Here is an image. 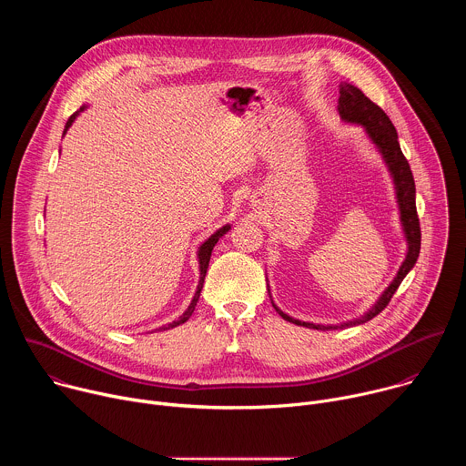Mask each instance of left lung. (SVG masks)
I'll return each mask as SVG.
<instances>
[{
    "mask_svg": "<svg viewBox=\"0 0 466 466\" xmlns=\"http://www.w3.org/2000/svg\"><path fill=\"white\" fill-rule=\"evenodd\" d=\"M339 94L341 96H339L338 110H339L341 119H345L347 123H356V125L365 127L369 138L372 140V144H376V147L380 149V153L390 171L394 189H396L398 210H400L402 228H404V234L408 239V254H406L404 263L400 265V269H398L394 280L389 284V288L383 291V295L378 299V302L361 319L349 320L339 326L338 324H331V326L313 324V322H304V320L289 317L288 313L279 309V306L273 302L275 309L280 313V317L284 320H289L297 326L313 328V329H336V328L363 324V322L370 320L372 317H376L390 302L398 286L402 284L406 275L413 269V265L417 263V258L420 252V223H419L417 205H415V180H413L410 162L406 160V157L400 149V144H398V135H396L394 125L390 123L389 116L376 103H372L360 88H356L352 85H341Z\"/></svg>",
    "mask_w": 466,
    "mask_h": 466,
    "instance_id": "left-lung-1",
    "label": "left lung"
}]
</instances>
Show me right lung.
<instances>
[{"mask_svg":"<svg viewBox=\"0 0 466 466\" xmlns=\"http://www.w3.org/2000/svg\"><path fill=\"white\" fill-rule=\"evenodd\" d=\"M81 110H85V106L81 108ZM81 110H77V112H74L72 116H70V119L66 121V127H64V132L68 130L70 127H72V123L76 121V117L79 116V112ZM230 230V225H225L223 228H219L218 232H214L201 247H198V252H197V256H198V269H201V277H198V286H197V291H195V295H193V299H191V304L187 306V309L177 319V320H173L171 324H167V326H162V328H158V329H169V328H175V326H178V324H182V322H186L189 317H191V313H193V309H195V306H197V300H198V297H201V289H203V284H205V277H207V269H208V261H210V256H212V250H214V247H216V243L219 241V238H223L227 232Z\"/></svg>","mask_w":466,"mask_h":466,"instance_id":"1","label":"right lung"}]
</instances>
